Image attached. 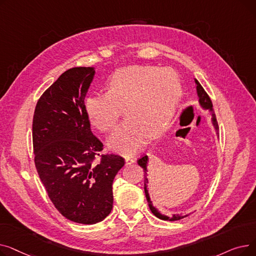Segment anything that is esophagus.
<instances>
[{
	"label": "esophagus",
	"instance_id": "34e87169",
	"mask_svg": "<svg viewBox=\"0 0 256 256\" xmlns=\"http://www.w3.org/2000/svg\"><path fill=\"white\" fill-rule=\"evenodd\" d=\"M124 158H126V165H130V164L135 163V160H136L135 156H124Z\"/></svg>",
	"mask_w": 256,
	"mask_h": 256
}]
</instances>
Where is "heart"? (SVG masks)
<instances>
[{
  "mask_svg": "<svg viewBox=\"0 0 256 256\" xmlns=\"http://www.w3.org/2000/svg\"><path fill=\"white\" fill-rule=\"evenodd\" d=\"M182 94V84L171 67L132 65L116 70L108 80L106 93L86 98L90 124L111 130L124 106L126 118L108 139L115 152L130 154L168 126Z\"/></svg>",
  "mask_w": 256,
  "mask_h": 256,
  "instance_id": "heart-1",
  "label": "heart"
}]
</instances>
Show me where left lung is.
Instances as JSON below:
<instances>
[{
	"instance_id": "obj_1",
	"label": "left lung",
	"mask_w": 256,
	"mask_h": 256,
	"mask_svg": "<svg viewBox=\"0 0 256 256\" xmlns=\"http://www.w3.org/2000/svg\"><path fill=\"white\" fill-rule=\"evenodd\" d=\"M195 83L197 85L196 89H197V94H198V98H199V104H200V106H201V108H202V109L208 110V111L212 112V124L214 126V130H216V132L218 134L219 126H218L216 116H214V114L212 100H210V98L208 96V94L206 92L204 87L200 85V83L198 82L196 78H195ZM147 164H148V156H142L141 158L138 160V165L141 166L143 168V171H144V191H145V196H146V199H147V202H148V206H150V208L152 212L154 214L156 217H158V219H162V220H165V221H176V220H180V219H182L184 217L189 216V214H173V216L168 217V216H166V214H160L152 206V200H150L148 191H147V186H148V178H147Z\"/></svg>"
}]
</instances>
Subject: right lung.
<instances>
[{
	"label": "right lung",
	"instance_id": "add662e5",
	"mask_svg": "<svg viewBox=\"0 0 256 256\" xmlns=\"http://www.w3.org/2000/svg\"><path fill=\"white\" fill-rule=\"evenodd\" d=\"M94 74L93 67L63 72L38 100L32 126L40 180L62 216L80 224L111 212L112 184L126 163L118 154H100L104 145L91 132L84 100Z\"/></svg>",
	"mask_w": 256,
	"mask_h": 256
}]
</instances>
